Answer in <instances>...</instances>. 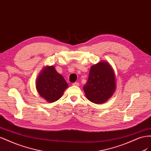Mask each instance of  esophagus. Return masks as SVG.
I'll use <instances>...</instances> for the list:
<instances>
[{
  "label": "esophagus",
  "mask_w": 151,
  "mask_h": 151,
  "mask_svg": "<svg viewBox=\"0 0 151 151\" xmlns=\"http://www.w3.org/2000/svg\"><path fill=\"white\" fill-rule=\"evenodd\" d=\"M72 85H74V86H79V83H77V82H76V83H74L72 84Z\"/></svg>",
  "instance_id": "1"
}]
</instances>
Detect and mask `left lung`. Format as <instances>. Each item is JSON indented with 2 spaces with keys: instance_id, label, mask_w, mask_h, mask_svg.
<instances>
[{
  "instance_id": "1",
  "label": "left lung",
  "mask_w": 151,
  "mask_h": 151,
  "mask_svg": "<svg viewBox=\"0 0 151 151\" xmlns=\"http://www.w3.org/2000/svg\"><path fill=\"white\" fill-rule=\"evenodd\" d=\"M115 88V73L109 63L101 62L91 67L88 81L83 88L90 101L97 104L106 102Z\"/></svg>"
}]
</instances>
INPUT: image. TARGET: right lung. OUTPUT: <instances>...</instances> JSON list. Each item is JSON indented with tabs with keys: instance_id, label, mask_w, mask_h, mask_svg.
I'll return each mask as SVG.
<instances>
[{
	"instance_id": "obj_1",
	"label": "right lung",
	"mask_w": 151,
	"mask_h": 151,
	"mask_svg": "<svg viewBox=\"0 0 151 151\" xmlns=\"http://www.w3.org/2000/svg\"><path fill=\"white\" fill-rule=\"evenodd\" d=\"M36 86L41 96L48 102L52 103L62 96L68 88V84L55 67L50 66L45 67L41 72Z\"/></svg>"
}]
</instances>
